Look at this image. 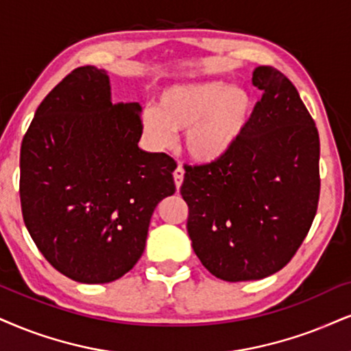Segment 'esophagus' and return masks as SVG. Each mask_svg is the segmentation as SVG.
Here are the masks:
<instances>
[{
  "instance_id": "34e87169",
  "label": "esophagus",
  "mask_w": 351,
  "mask_h": 351,
  "mask_svg": "<svg viewBox=\"0 0 351 351\" xmlns=\"http://www.w3.org/2000/svg\"><path fill=\"white\" fill-rule=\"evenodd\" d=\"M184 169H182V166H179L174 171V182H176V187L177 189H180V185H182V182H184Z\"/></svg>"
}]
</instances>
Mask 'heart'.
<instances>
[{
	"label": "heart",
	"mask_w": 351,
	"mask_h": 351,
	"mask_svg": "<svg viewBox=\"0 0 351 351\" xmlns=\"http://www.w3.org/2000/svg\"><path fill=\"white\" fill-rule=\"evenodd\" d=\"M254 112V99L245 89L221 81L179 84L159 97L158 109L141 115L149 143L166 148L174 133L185 132V151L193 161L211 164L226 158L244 136Z\"/></svg>",
	"instance_id": "heart-1"
}]
</instances>
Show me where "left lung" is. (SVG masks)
Wrapping results in <instances>:
<instances>
[{
	"label": "left lung",
	"mask_w": 351,
	"mask_h": 351,
	"mask_svg": "<svg viewBox=\"0 0 351 351\" xmlns=\"http://www.w3.org/2000/svg\"><path fill=\"white\" fill-rule=\"evenodd\" d=\"M255 104L226 158L184 166L187 231L203 267L224 281L261 280L291 261L317 211L321 143L295 84L255 68Z\"/></svg>",
	"instance_id": "left-lung-1"
}]
</instances>
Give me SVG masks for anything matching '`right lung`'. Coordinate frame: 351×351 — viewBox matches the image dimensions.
Wrapping results in <instances>:
<instances>
[{
    "instance_id": "right-lung-1",
    "label": "right lung",
    "mask_w": 351,
    "mask_h": 351,
    "mask_svg": "<svg viewBox=\"0 0 351 351\" xmlns=\"http://www.w3.org/2000/svg\"><path fill=\"white\" fill-rule=\"evenodd\" d=\"M140 112L112 104L106 71L80 66L47 94L23 138L25 228L47 262L80 283L132 270L156 205L176 192L174 159L138 148Z\"/></svg>"
}]
</instances>
